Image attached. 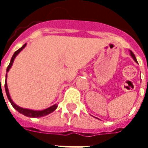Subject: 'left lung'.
Returning <instances> with one entry per match:
<instances>
[{"mask_svg": "<svg viewBox=\"0 0 148 148\" xmlns=\"http://www.w3.org/2000/svg\"><path fill=\"white\" fill-rule=\"evenodd\" d=\"M130 54H131V56H132V58H133L134 60H135V61H136V62H137L136 58V56H135V55H134V54H133V52H132V51H130Z\"/></svg>", "mask_w": 148, "mask_h": 148, "instance_id": "left-lung-1", "label": "left lung"}]
</instances>
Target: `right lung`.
<instances>
[{
    "instance_id": "right-lung-1",
    "label": "right lung",
    "mask_w": 148,
    "mask_h": 148,
    "mask_svg": "<svg viewBox=\"0 0 148 148\" xmlns=\"http://www.w3.org/2000/svg\"><path fill=\"white\" fill-rule=\"evenodd\" d=\"M25 46H26V43L23 45V47H21V48L18 49L15 52L13 55H12V57L11 58V61H10V63L8 66V67H7V72L9 71V69L11 68L12 65L13 63V61H14L15 58H16V56L20 53V52L23 50V49L25 47ZM6 77H7V74H6ZM5 92H6V94H7V97H8V100H9V101L12 104V106H13V108L15 109H16L19 112H21V114L24 115V116H29V117H40V116H46V115L49 114V113H51L53 111H55L56 108H57V105H54L51 107H50V108H47V109H44V110H41V111H35V110H31V109H23V108H21V107H19L17 106L16 104H14V102L12 101L11 97H10V95H9V93H8V86H7V82H6V81H5Z\"/></svg>"
}]
</instances>
